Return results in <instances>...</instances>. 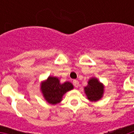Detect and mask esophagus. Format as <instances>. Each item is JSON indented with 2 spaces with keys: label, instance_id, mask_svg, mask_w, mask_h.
Listing matches in <instances>:
<instances>
[{
  "label": "esophagus",
  "instance_id": "esophagus-1",
  "mask_svg": "<svg viewBox=\"0 0 134 134\" xmlns=\"http://www.w3.org/2000/svg\"><path fill=\"white\" fill-rule=\"evenodd\" d=\"M73 83L74 85L76 88H78L79 86V82L77 80H74L73 81Z\"/></svg>",
  "mask_w": 134,
  "mask_h": 134
}]
</instances>
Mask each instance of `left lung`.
Segmentation results:
<instances>
[{
	"label": "left lung",
	"instance_id": "obj_1",
	"mask_svg": "<svg viewBox=\"0 0 134 134\" xmlns=\"http://www.w3.org/2000/svg\"><path fill=\"white\" fill-rule=\"evenodd\" d=\"M84 92L89 101L97 102L104 96V84L96 77H92L88 80V86L84 87Z\"/></svg>",
	"mask_w": 134,
	"mask_h": 134
}]
</instances>
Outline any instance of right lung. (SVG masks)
Here are the masks:
<instances>
[{
    "mask_svg": "<svg viewBox=\"0 0 134 134\" xmlns=\"http://www.w3.org/2000/svg\"><path fill=\"white\" fill-rule=\"evenodd\" d=\"M74 88L73 84L69 81L60 83L56 76H49L40 84V90L44 99L48 104L55 105L63 99V95Z\"/></svg>",
    "mask_w": 134,
    "mask_h": 134,
    "instance_id": "obj_1",
    "label": "right lung"
}]
</instances>
